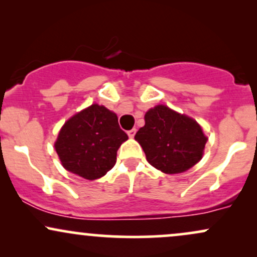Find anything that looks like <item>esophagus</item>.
Wrapping results in <instances>:
<instances>
[{
	"label": "esophagus",
	"instance_id": "1",
	"mask_svg": "<svg viewBox=\"0 0 257 257\" xmlns=\"http://www.w3.org/2000/svg\"><path fill=\"white\" fill-rule=\"evenodd\" d=\"M135 133H137V129H132V131H128L126 132V134H128V137L129 138H134V135H135Z\"/></svg>",
	"mask_w": 257,
	"mask_h": 257
}]
</instances>
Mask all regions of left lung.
<instances>
[{
  "mask_svg": "<svg viewBox=\"0 0 257 257\" xmlns=\"http://www.w3.org/2000/svg\"><path fill=\"white\" fill-rule=\"evenodd\" d=\"M149 163L166 174H179L202 158L206 138L196 120L158 105L146 112L145 125L135 134Z\"/></svg>",
  "mask_w": 257,
  "mask_h": 257,
  "instance_id": "obj_1",
  "label": "left lung"
}]
</instances>
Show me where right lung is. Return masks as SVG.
<instances>
[{
    "mask_svg": "<svg viewBox=\"0 0 257 257\" xmlns=\"http://www.w3.org/2000/svg\"><path fill=\"white\" fill-rule=\"evenodd\" d=\"M126 139L116 114L94 104L65 123L55 150L65 169L95 180L113 168L117 151Z\"/></svg>",
    "mask_w": 257,
    "mask_h": 257,
    "instance_id": "right-lung-1",
    "label": "right lung"
}]
</instances>
